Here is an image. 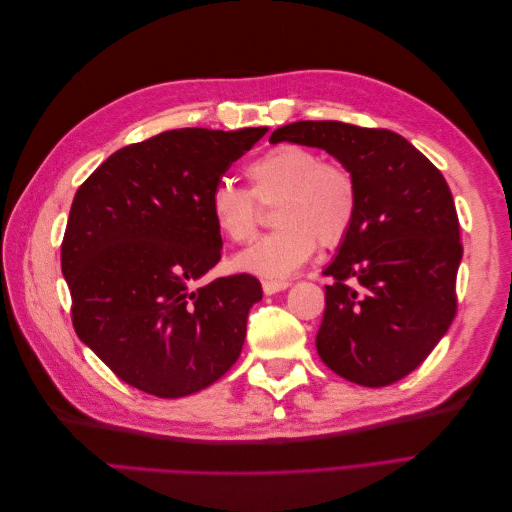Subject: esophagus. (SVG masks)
Masks as SVG:
<instances>
[{"label":"esophagus","mask_w":512,"mask_h":512,"mask_svg":"<svg viewBox=\"0 0 512 512\" xmlns=\"http://www.w3.org/2000/svg\"><path fill=\"white\" fill-rule=\"evenodd\" d=\"M290 286L288 280H265L262 282V290H265V294H275V292H282Z\"/></svg>","instance_id":"34e87169"}]
</instances>
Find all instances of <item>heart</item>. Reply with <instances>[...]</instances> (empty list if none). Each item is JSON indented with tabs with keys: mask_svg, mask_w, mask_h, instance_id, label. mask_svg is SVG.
I'll use <instances>...</instances> for the list:
<instances>
[{
	"mask_svg": "<svg viewBox=\"0 0 512 512\" xmlns=\"http://www.w3.org/2000/svg\"><path fill=\"white\" fill-rule=\"evenodd\" d=\"M250 190L220 179L209 194V215L222 237L247 243L258 226V205L275 203L273 224L235 258V267L267 280H284L299 271L316 245L337 247L346 241L359 209V192L350 170L322 162L318 151L303 145H277L247 164Z\"/></svg>",
	"mask_w": 512,
	"mask_h": 512,
	"instance_id": "b5f03b06",
	"label": "heart"
}]
</instances>
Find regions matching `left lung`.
I'll return each instance as SVG.
<instances>
[{
  "instance_id": "8db88e82",
  "label": "left lung",
  "mask_w": 512,
  "mask_h": 512,
  "mask_svg": "<svg viewBox=\"0 0 512 512\" xmlns=\"http://www.w3.org/2000/svg\"><path fill=\"white\" fill-rule=\"evenodd\" d=\"M269 141L318 147L359 192L354 226L324 269L320 359L354 384H393L421 365L457 312L463 247L453 194L404 136L342 121H294Z\"/></svg>"
}]
</instances>
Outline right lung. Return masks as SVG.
Segmentation results:
<instances>
[{
	"label": "right lung",
	"instance_id": "right-lung-1",
	"mask_svg": "<svg viewBox=\"0 0 512 512\" xmlns=\"http://www.w3.org/2000/svg\"><path fill=\"white\" fill-rule=\"evenodd\" d=\"M267 128H181L115 151L74 194L61 243L81 342L138 391L207 389L239 359L256 277L207 282L222 258L213 185Z\"/></svg>",
	"mask_w": 512,
	"mask_h": 512
}]
</instances>
